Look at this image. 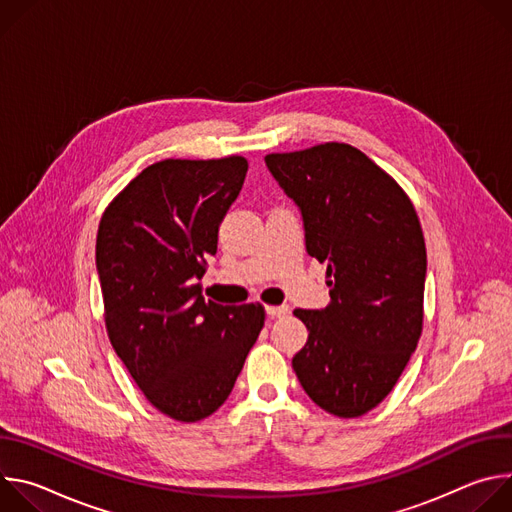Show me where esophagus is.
I'll use <instances>...</instances> for the list:
<instances>
[{
  "label": "esophagus",
  "instance_id": "obj_1",
  "mask_svg": "<svg viewBox=\"0 0 512 512\" xmlns=\"http://www.w3.org/2000/svg\"><path fill=\"white\" fill-rule=\"evenodd\" d=\"M265 310H267V316H271V318H283L289 314L287 306H267Z\"/></svg>",
  "mask_w": 512,
  "mask_h": 512
}]
</instances>
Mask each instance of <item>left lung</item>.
Instances as JSON below:
<instances>
[{
  "label": "left lung",
  "mask_w": 512,
  "mask_h": 512,
  "mask_svg": "<svg viewBox=\"0 0 512 512\" xmlns=\"http://www.w3.org/2000/svg\"><path fill=\"white\" fill-rule=\"evenodd\" d=\"M300 206L308 255L326 265L330 304L296 310L308 328L291 360L324 411L360 417L395 387L423 328L425 239L407 192L348 143L267 154Z\"/></svg>",
  "instance_id": "8db88e82"
}]
</instances>
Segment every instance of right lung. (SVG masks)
<instances>
[{"label": "right lung", "instance_id": "right-lung-1", "mask_svg": "<svg viewBox=\"0 0 512 512\" xmlns=\"http://www.w3.org/2000/svg\"><path fill=\"white\" fill-rule=\"evenodd\" d=\"M247 170L243 156L156 162L109 202L99 223L109 340L145 399L182 423L227 401L265 324L261 304L206 302L198 283Z\"/></svg>", "mask_w": 512, "mask_h": 512}]
</instances>
